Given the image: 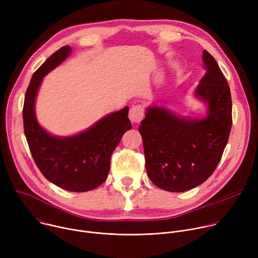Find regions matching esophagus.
<instances>
[{"label":"esophagus","instance_id":"esophagus-1","mask_svg":"<svg viewBox=\"0 0 258 258\" xmlns=\"http://www.w3.org/2000/svg\"><path fill=\"white\" fill-rule=\"evenodd\" d=\"M144 113H145V110L142 105H135L130 109L128 117L132 122L139 123L144 118Z\"/></svg>","mask_w":258,"mask_h":258}]
</instances>
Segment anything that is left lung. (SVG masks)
<instances>
[{
    "label": "left lung",
    "mask_w": 258,
    "mask_h": 258,
    "mask_svg": "<svg viewBox=\"0 0 258 258\" xmlns=\"http://www.w3.org/2000/svg\"><path fill=\"white\" fill-rule=\"evenodd\" d=\"M205 76L196 96L208 105L203 119L183 118L163 107H149L139 132L151 181L168 192H185L215 170L232 127L231 91L215 59L203 51Z\"/></svg>",
    "instance_id": "obj_1"
}]
</instances>
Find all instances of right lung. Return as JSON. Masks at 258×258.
I'll return each mask as SVG.
<instances>
[{"instance_id":"obj_1","label":"right lung","mask_w":258,"mask_h":258,"mask_svg":"<svg viewBox=\"0 0 258 258\" xmlns=\"http://www.w3.org/2000/svg\"><path fill=\"white\" fill-rule=\"evenodd\" d=\"M70 52L69 46L60 48L33 73L24 98L23 126L32 158L43 175L64 190L87 192L107 178L110 158L132 123L128 107H124L73 137H55L41 127L34 114L36 93L43 78Z\"/></svg>"}]
</instances>
